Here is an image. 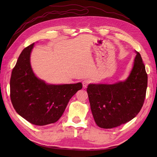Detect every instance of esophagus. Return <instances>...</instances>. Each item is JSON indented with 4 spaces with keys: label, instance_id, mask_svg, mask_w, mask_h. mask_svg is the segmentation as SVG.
<instances>
[{
    "label": "esophagus",
    "instance_id": "obj_1",
    "mask_svg": "<svg viewBox=\"0 0 157 157\" xmlns=\"http://www.w3.org/2000/svg\"><path fill=\"white\" fill-rule=\"evenodd\" d=\"M88 84H89V80H84V81L82 82V86H83V88H86Z\"/></svg>",
    "mask_w": 157,
    "mask_h": 157
}]
</instances>
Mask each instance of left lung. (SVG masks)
<instances>
[{
  "instance_id": "1",
  "label": "left lung",
  "mask_w": 157,
  "mask_h": 157,
  "mask_svg": "<svg viewBox=\"0 0 157 157\" xmlns=\"http://www.w3.org/2000/svg\"><path fill=\"white\" fill-rule=\"evenodd\" d=\"M128 77L114 84H89L87 93L96 124L113 128L130 121L144 105L147 75L140 54L136 51Z\"/></svg>"
}]
</instances>
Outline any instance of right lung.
<instances>
[{
    "instance_id": "1",
    "label": "right lung",
    "mask_w": 157,
    "mask_h": 157,
    "mask_svg": "<svg viewBox=\"0 0 157 157\" xmlns=\"http://www.w3.org/2000/svg\"><path fill=\"white\" fill-rule=\"evenodd\" d=\"M35 43L21 52L10 78V98L16 111L33 124H53L62 116L69 99L81 82L54 84L38 78L31 65V54Z\"/></svg>"
}]
</instances>
